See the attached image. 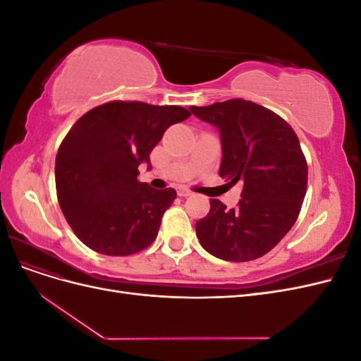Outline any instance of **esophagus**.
Returning a JSON list of instances; mask_svg holds the SVG:
<instances>
[{
    "label": "esophagus",
    "instance_id": "1",
    "mask_svg": "<svg viewBox=\"0 0 361 361\" xmlns=\"http://www.w3.org/2000/svg\"><path fill=\"white\" fill-rule=\"evenodd\" d=\"M191 194H192V191L188 188H185V187L178 188V195H180V197H188V195H191Z\"/></svg>",
    "mask_w": 361,
    "mask_h": 361
}]
</instances>
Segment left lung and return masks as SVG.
I'll return each instance as SVG.
<instances>
[{"instance_id":"1","label":"left lung","mask_w":361,"mask_h":361,"mask_svg":"<svg viewBox=\"0 0 361 361\" xmlns=\"http://www.w3.org/2000/svg\"><path fill=\"white\" fill-rule=\"evenodd\" d=\"M220 130V176L241 183V200L227 209L211 199V211L195 223L202 247L228 262L267 255L295 224L307 190V162L295 130L279 114L244 99L190 106Z\"/></svg>"}]
</instances>
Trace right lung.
<instances>
[{"mask_svg":"<svg viewBox=\"0 0 361 361\" xmlns=\"http://www.w3.org/2000/svg\"><path fill=\"white\" fill-rule=\"evenodd\" d=\"M191 113L178 105L114 101L76 120L56 158L57 199L73 233L106 256H129L155 241L173 188L138 182V166L167 128Z\"/></svg>","mask_w":361,"mask_h":361,"instance_id":"1","label":"right lung"}]
</instances>
